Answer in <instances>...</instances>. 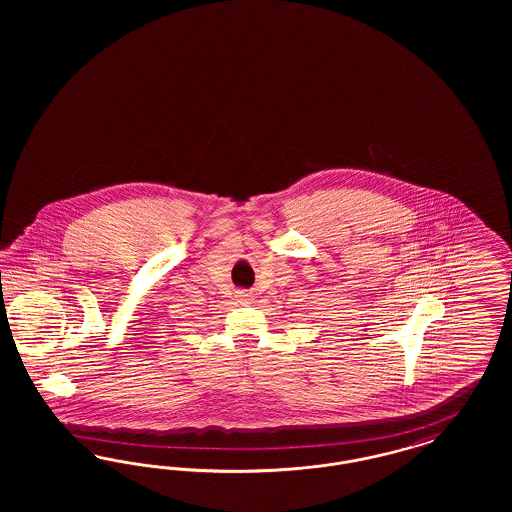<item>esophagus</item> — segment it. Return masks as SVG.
Here are the masks:
<instances>
[{
	"instance_id": "1",
	"label": "esophagus",
	"mask_w": 512,
	"mask_h": 512,
	"mask_svg": "<svg viewBox=\"0 0 512 512\" xmlns=\"http://www.w3.org/2000/svg\"><path fill=\"white\" fill-rule=\"evenodd\" d=\"M251 297H253V295H251V293H245V292H242V293H240V295H238V299H240V303H244V305H247V303H249V301H251Z\"/></svg>"
}]
</instances>
